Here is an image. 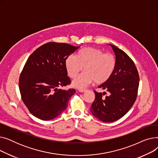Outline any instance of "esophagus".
Here are the masks:
<instances>
[{
  "label": "esophagus",
  "mask_w": 158,
  "mask_h": 158,
  "mask_svg": "<svg viewBox=\"0 0 158 158\" xmlns=\"http://www.w3.org/2000/svg\"><path fill=\"white\" fill-rule=\"evenodd\" d=\"M86 89H79V92H81V93H85L86 92Z\"/></svg>",
  "instance_id": "obj_1"
}]
</instances>
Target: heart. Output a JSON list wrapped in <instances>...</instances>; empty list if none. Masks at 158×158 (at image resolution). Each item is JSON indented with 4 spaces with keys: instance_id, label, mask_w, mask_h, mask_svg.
<instances>
[{
    "instance_id": "1",
    "label": "heart",
    "mask_w": 158,
    "mask_h": 158,
    "mask_svg": "<svg viewBox=\"0 0 158 158\" xmlns=\"http://www.w3.org/2000/svg\"><path fill=\"white\" fill-rule=\"evenodd\" d=\"M66 69L72 78L76 77L83 69L85 70L72 81V86L83 88L94 82L97 85L108 81L116 68V60L113 56L106 54L94 47L82 49L77 56L71 55L66 60Z\"/></svg>"
}]
</instances>
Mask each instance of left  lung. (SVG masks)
<instances>
[{
  "mask_svg": "<svg viewBox=\"0 0 158 158\" xmlns=\"http://www.w3.org/2000/svg\"><path fill=\"white\" fill-rule=\"evenodd\" d=\"M116 58V68L110 79L98 88L106 92H95V98L90 107L95 117L104 122H111L123 117L134 104L139 86V75L129 56L121 49L109 44Z\"/></svg>",
  "mask_w": 158,
  "mask_h": 158,
  "instance_id": "obj_1",
  "label": "left lung"
}]
</instances>
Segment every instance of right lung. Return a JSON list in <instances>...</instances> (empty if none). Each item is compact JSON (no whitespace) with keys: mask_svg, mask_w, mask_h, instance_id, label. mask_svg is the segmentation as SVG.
<instances>
[{"mask_svg":"<svg viewBox=\"0 0 158 158\" xmlns=\"http://www.w3.org/2000/svg\"><path fill=\"white\" fill-rule=\"evenodd\" d=\"M79 47L48 42L29 57L20 74L19 89L25 105L36 118L52 120L66 109L76 89L60 88L70 83L66 60Z\"/></svg>","mask_w":158,"mask_h":158,"instance_id":"1","label":"right lung"}]
</instances>
